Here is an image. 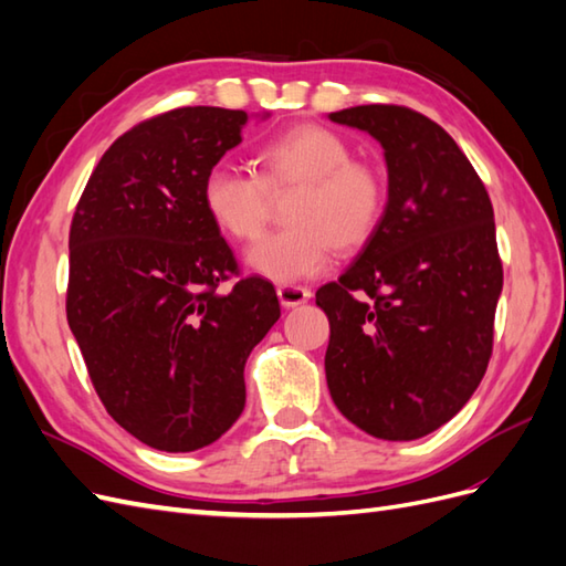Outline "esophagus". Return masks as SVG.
Returning <instances> with one entry per match:
<instances>
[{"mask_svg": "<svg viewBox=\"0 0 566 566\" xmlns=\"http://www.w3.org/2000/svg\"><path fill=\"white\" fill-rule=\"evenodd\" d=\"M276 293H279L281 304L287 306V310L290 306H300L304 302H310V297H312V290L302 287V285H279Z\"/></svg>", "mask_w": 566, "mask_h": 566, "instance_id": "1", "label": "esophagus"}]
</instances>
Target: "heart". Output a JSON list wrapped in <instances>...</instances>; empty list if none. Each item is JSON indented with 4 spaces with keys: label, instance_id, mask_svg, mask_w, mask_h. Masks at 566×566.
<instances>
[{
    "label": "heart",
    "instance_id": "heart-1",
    "mask_svg": "<svg viewBox=\"0 0 566 566\" xmlns=\"http://www.w3.org/2000/svg\"><path fill=\"white\" fill-rule=\"evenodd\" d=\"M297 191L285 214L293 229L269 233L250 250L248 266L276 283L312 279L328 269L335 248L356 252L378 233L389 200L382 169L352 158L345 136L300 123L271 136L254 153V175L227 163L202 177L200 200L231 241H252L271 214V198Z\"/></svg>",
    "mask_w": 566,
    "mask_h": 566
}]
</instances>
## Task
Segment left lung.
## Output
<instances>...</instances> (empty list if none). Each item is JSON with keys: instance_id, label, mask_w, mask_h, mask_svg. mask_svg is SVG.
<instances>
[{"instance_id": "left-lung-1", "label": "left lung", "mask_w": 566, "mask_h": 566, "mask_svg": "<svg viewBox=\"0 0 566 566\" xmlns=\"http://www.w3.org/2000/svg\"><path fill=\"white\" fill-rule=\"evenodd\" d=\"M385 148L389 200L373 241L316 304L331 321L325 378L364 432L410 441L449 422L482 382L503 290L493 205L451 134L422 113H331Z\"/></svg>"}]
</instances>
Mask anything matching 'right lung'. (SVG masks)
<instances>
[{"label": "right lung", "mask_w": 566, "mask_h": 566, "mask_svg": "<svg viewBox=\"0 0 566 566\" xmlns=\"http://www.w3.org/2000/svg\"><path fill=\"white\" fill-rule=\"evenodd\" d=\"M245 123L214 106L144 119L104 153L73 214L67 325L108 416L158 451H198L229 430L248 356L281 316L276 290L241 276L200 200Z\"/></svg>", "instance_id": "1"}]
</instances>
